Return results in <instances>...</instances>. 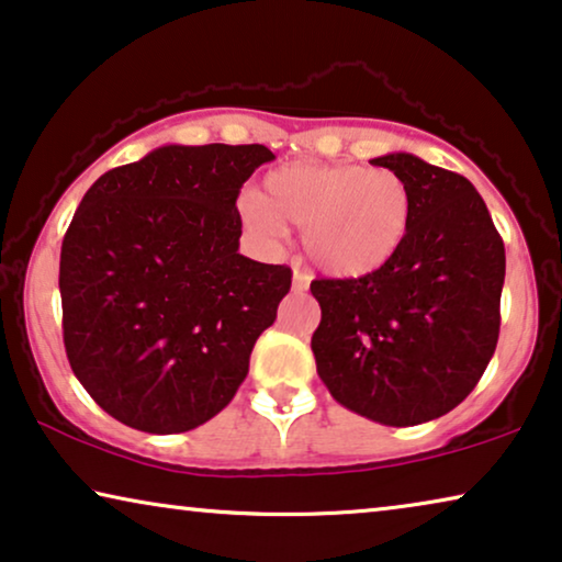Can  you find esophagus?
Instances as JSON below:
<instances>
[{"instance_id": "esophagus-1", "label": "esophagus", "mask_w": 562, "mask_h": 562, "mask_svg": "<svg viewBox=\"0 0 562 562\" xmlns=\"http://www.w3.org/2000/svg\"><path fill=\"white\" fill-rule=\"evenodd\" d=\"M307 284H311V274L295 267V270H292V288L300 292V290H307Z\"/></svg>"}]
</instances>
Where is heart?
Listing matches in <instances>:
<instances>
[{"instance_id":"heart-1","label":"heart","mask_w":562,"mask_h":562,"mask_svg":"<svg viewBox=\"0 0 562 562\" xmlns=\"http://www.w3.org/2000/svg\"><path fill=\"white\" fill-rule=\"evenodd\" d=\"M241 213L251 228H303L307 257L334 278H363L400 255L413 224L405 178L367 165H282L249 193Z\"/></svg>"}]
</instances>
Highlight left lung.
<instances>
[{
    "instance_id": "left-lung-1",
    "label": "left lung",
    "mask_w": 562,
    "mask_h": 562,
    "mask_svg": "<svg viewBox=\"0 0 562 562\" xmlns=\"http://www.w3.org/2000/svg\"><path fill=\"white\" fill-rule=\"evenodd\" d=\"M405 178L413 224L400 255L363 278L313 280L311 349L336 402L407 428L446 415L479 384L499 341L504 241L458 172L407 153L371 160Z\"/></svg>"
}]
</instances>
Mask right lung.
<instances>
[{
	"label": "right lung",
	"instance_id": "1",
	"mask_svg": "<svg viewBox=\"0 0 562 562\" xmlns=\"http://www.w3.org/2000/svg\"><path fill=\"white\" fill-rule=\"evenodd\" d=\"M265 145H165L101 176L60 247L63 344L93 402L134 430L218 415L290 292L284 265L239 255L241 186Z\"/></svg>",
	"mask_w": 562,
	"mask_h": 562
}]
</instances>
